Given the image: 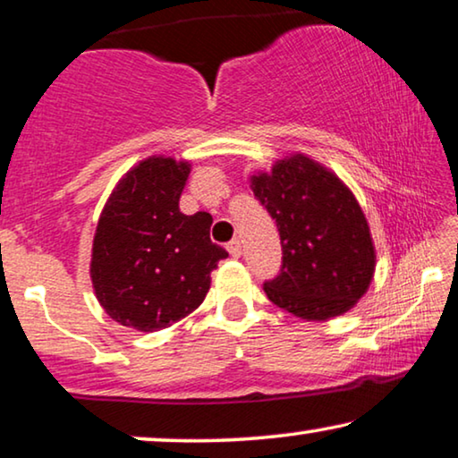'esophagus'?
<instances>
[{"instance_id": "esophagus-1", "label": "esophagus", "mask_w": 458, "mask_h": 458, "mask_svg": "<svg viewBox=\"0 0 458 458\" xmlns=\"http://www.w3.org/2000/svg\"><path fill=\"white\" fill-rule=\"evenodd\" d=\"M227 250H229V254L233 256V258H240V256H242V242H240V240L229 242V243H227Z\"/></svg>"}]
</instances>
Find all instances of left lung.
<instances>
[{
	"mask_svg": "<svg viewBox=\"0 0 458 458\" xmlns=\"http://www.w3.org/2000/svg\"><path fill=\"white\" fill-rule=\"evenodd\" d=\"M254 196L276 221L283 264L264 293L303 320H328L366 293L376 250L353 191L306 155H291L270 174L250 177Z\"/></svg>",
	"mask_w": 458,
	"mask_h": 458,
	"instance_id": "obj_1",
	"label": "left lung"
}]
</instances>
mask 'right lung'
<instances>
[{
    "label": "right lung",
    "mask_w": 458,
    "mask_h": 458,
    "mask_svg": "<svg viewBox=\"0 0 458 458\" xmlns=\"http://www.w3.org/2000/svg\"><path fill=\"white\" fill-rule=\"evenodd\" d=\"M188 161L148 157L111 191L92 242L90 278L103 310L122 327L155 333L191 314L210 273L229 254L210 242L213 216L183 215Z\"/></svg>",
    "instance_id": "obj_1"
}]
</instances>
